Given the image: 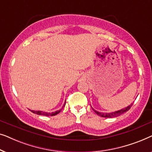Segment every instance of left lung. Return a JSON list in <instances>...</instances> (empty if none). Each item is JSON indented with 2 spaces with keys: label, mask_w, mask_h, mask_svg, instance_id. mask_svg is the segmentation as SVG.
Here are the masks:
<instances>
[{
  "label": "left lung",
  "mask_w": 152,
  "mask_h": 152,
  "mask_svg": "<svg viewBox=\"0 0 152 152\" xmlns=\"http://www.w3.org/2000/svg\"><path fill=\"white\" fill-rule=\"evenodd\" d=\"M133 104H131L129 106H128L126 108H124V109H120L119 111H114V112H112V113H102V112H99V111H95V110L93 109V111H95V113H97V115L101 116V117H103V118H115V117H118V116H120V115H122V114H123L124 113H125V112L128 111L130 109V108L132 107V106Z\"/></svg>",
  "instance_id": "8db88e82"
}]
</instances>
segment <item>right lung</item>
Instances as JSON below:
<instances>
[{
	"mask_svg": "<svg viewBox=\"0 0 152 152\" xmlns=\"http://www.w3.org/2000/svg\"><path fill=\"white\" fill-rule=\"evenodd\" d=\"M66 104V102L65 103H64V107L65 106ZM31 112H32L33 113H35V114H37V115H45V116H53V115H57L59 113L60 111H61V109L59 110V111H57L55 112H52V113H47V112H43V111H33V110H30Z\"/></svg>",
	"mask_w": 152,
	"mask_h": 152,
	"instance_id": "obj_1",
	"label": "right lung"
}]
</instances>
